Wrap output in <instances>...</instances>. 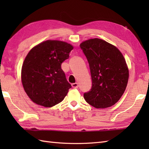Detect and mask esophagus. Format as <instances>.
Segmentation results:
<instances>
[{
    "mask_svg": "<svg viewBox=\"0 0 149 149\" xmlns=\"http://www.w3.org/2000/svg\"><path fill=\"white\" fill-rule=\"evenodd\" d=\"M72 86L73 88H75V89H77V88H78L79 86H78V84L76 83H73L72 84Z\"/></svg>",
    "mask_w": 149,
    "mask_h": 149,
    "instance_id": "34e87169",
    "label": "esophagus"
}]
</instances>
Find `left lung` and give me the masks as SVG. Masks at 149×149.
<instances>
[{
  "label": "left lung",
  "instance_id": "left-lung-1",
  "mask_svg": "<svg viewBox=\"0 0 149 149\" xmlns=\"http://www.w3.org/2000/svg\"><path fill=\"white\" fill-rule=\"evenodd\" d=\"M81 49L89 63L91 90L84 93L86 102L96 108L114 105L124 93L129 79L125 60L116 47L99 38L85 41Z\"/></svg>",
  "mask_w": 149,
  "mask_h": 149
}]
</instances>
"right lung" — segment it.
Instances as JSON below:
<instances>
[{
    "mask_svg": "<svg viewBox=\"0 0 149 149\" xmlns=\"http://www.w3.org/2000/svg\"><path fill=\"white\" fill-rule=\"evenodd\" d=\"M70 44L47 40L28 53L22 68V82L27 95L34 103L50 107L61 102L71 84L66 80L61 63L68 59Z\"/></svg>",
    "mask_w": 149,
    "mask_h": 149,
    "instance_id": "obj_1",
    "label": "right lung"
}]
</instances>
